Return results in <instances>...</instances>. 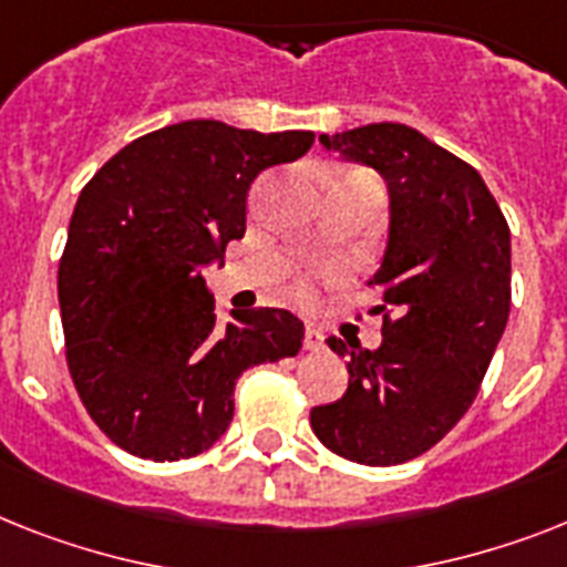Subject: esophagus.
<instances>
[{
  "label": "esophagus",
  "mask_w": 567,
  "mask_h": 567,
  "mask_svg": "<svg viewBox=\"0 0 567 567\" xmlns=\"http://www.w3.org/2000/svg\"><path fill=\"white\" fill-rule=\"evenodd\" d=\"M303 348H307V350H321V348H324V333H321L318 327L307 324V330H303Z\"/></svg>",
  "instance_id": "1"
}]
</instances>
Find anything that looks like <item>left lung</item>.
<instances>
[{
  "instance_id": "1",
  "label": "left lung",
  "mask_w": 567,
  "mask_h": 567,
  "mask_svg": "<svg viewBox=\"0 0 567 567\" xmlns=\"http://www.w3.org/2000/svg\"><path fill=\"white\" fill-rule=\"evenodd\" d=\"M388 188L382 344L330 336L348 359L344 396L310 411L316 437L364 466H394L466 414L509 316V228L481 173L405 124L318 135Z\"/></svg>"
}]
</instances>
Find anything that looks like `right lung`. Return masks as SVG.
Returning a JSON list of instances; mask_svg holds the SVG:
<instances>
[{"instance_id":"add662e5","label":"right lung","mask_w":567,"mask_h":567,"mask_svg":"<svg viewBox=\"0 0 567 567\" xmlns=\"http://www.w3.org/2000/svg\"><path fill=\"white\" fill-rule=\"evenodd\" d=\"M312 142L310 130L182 121L118 150L78 196L58 272L65 359L89 417L130 455L162 463L210 449L240 373L301 350L289 310L219 324L203 272L246 234L257 173Z\"/></svg>"}]
</instances>
